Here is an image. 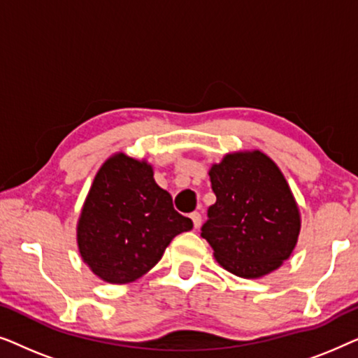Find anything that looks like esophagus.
I'll use <instances>...</instances> for the list:
<instances>
[{"label":"esophagus","instance_id":"1","mask_svg":"<svg viewBox=\"0 0 358 358\" xmlns=\"http://www.w3.org/2000/svg\"><path fill=\"white\" fill-rule=\"evenodd\" d=\"M190 218H192V222H194V228H200V224H202V215H200L199 212H194V213H190Z\"/></svg>","mask_w":358,"mask_h":358}]
</instances>
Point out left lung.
I'll use <instances>...</instances> for the list:
<instances>
[{
  "mask_svg": "<svg viewBox=\"0 0 358 358\" xmlns=\"http://www.w3.org/2000/svg\"><path fill=\"white\" fill-rule=\"evenodd\" d=\"M217 202L202 238L220 266L243 278L267 275L287 261L300 234V210L278 166L262 151L229 153L208 171Z\"/></svg>",
  "mask_w": 358,
  "mask_h": 358,
  "instance_id": "1",
  "label": "left lung"
}]
</instances>
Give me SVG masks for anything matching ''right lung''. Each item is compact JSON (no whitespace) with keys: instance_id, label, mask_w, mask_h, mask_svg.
I'll use <instances>...</instances> for the list:
<instances>
[{"instance_id":"right-lung-1","label":"right lung","mask_w":358,"mask_h":358,"mask_svg":"<svg viewBox=\"0 0 358 358\" xmlns=\"http://www.w3.org/2000/svg\"><path fill=\"white\" fill-rule=\"evenodd\" d=\"M192 220L178 213L146 161L124 153L97 171L78 220L80 254L104 282L130 283L153 268Z\"/></svg>"}]
</instances>
